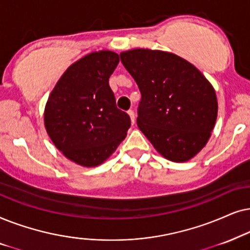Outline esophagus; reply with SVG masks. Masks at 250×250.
<instances>
[{
    "instance_id": "34e87169",
    "label": "esophagus",
    "mask_w": 250,
    "mask_h": 250,
    "mask_svg": "<svg viewBox=\"0 0 250 250\" xmlns=\"http://www.w3.org/2000/svg\"><path fill=\"white\" fill-rule=\"evenodd\" d=\"M128 115L130 116V121H131L132 125H135V113H134V111H132V109H129Z\"/></svg>"
}]
</instances>
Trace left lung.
I'll return each instance as SVG.
<instances>
[{
    "label": "left lung",
    "mask_w": 250,
    "mask_h": 250,
    "mask_svg": "<svg viewBox=\"0 0 250 250\" xmlns=\"http://www.w3.org/2000/svg\"><path fill=\"white\" fill-rule=\"evenodd\" d=\"M120 57L142 94L139 130L170 161L185 162L197 155L217 119V98L210 82L171 52L132 49Z\"/></svg>",
    "instance_id": "1"
}]
</instances>
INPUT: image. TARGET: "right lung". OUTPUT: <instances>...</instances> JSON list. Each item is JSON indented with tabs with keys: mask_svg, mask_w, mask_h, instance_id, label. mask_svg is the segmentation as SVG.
<instances>
[{
	"mask_svg": "<svg viewBox=\"0 0 250 250\" xmlns=\"http://www.w3.org/2000/svg\"><path fill=\"white\" fill-rule=\"evenodd\" d=\"M120 62L118 53L102 50L66 69L50 94L44 125L66 158L96 167L112 155L127 136L130 118L116 107L108 79Z\"/></svg>",
	"mask_w": 250,
	"mask_h": 250,
	"instance_id": "add662e5",
	"label": "right lung"
}]
</instances>
